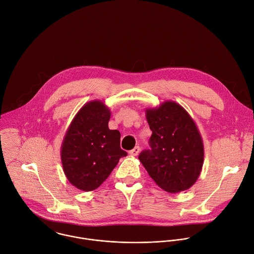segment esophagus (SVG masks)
Listing matches in <instances>:
<instances>
[{"mask_svg":"<svg viewBox=\"0 0 254 254\" xmlns=\"http://www.w3.org/2000/svg\"><path fill=\"white\" fill-rule=\"evenodd\" d=\"M140 152V148H139V146H135L132 150H130L129 151V154L131 155V156H136V155H138V153Z\"/></svg>","mask_w":254,"mask_h":254,"instance_id":"1","label":"esophagus"}]
</instances>
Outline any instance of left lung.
I'll use <instances>...</instances> for the list:
<instances>
[{
  "instance_id": "left-lung-1",
  "label": "left lung",
  "mask_w": 254,
  "mask_h": 254,
  "mask_svg": "<svg viewBox=\"0 0 254 254\" xmlns=\"http://www.w3.org/2000/svg\"><path fill=\"white\" fill-rule=\"evenodd\" d=\"M145 113L152 130L151 150L140 153L141 164L167 192L189 190L197 181L204 161L202 137L193 119L174 101L147 108Z\"/></svg>"
}]
</instances>
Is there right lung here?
Here are the masks:
<instances>
[{"mask_svg": "<svg viewBox=\"0 0 254 254\" xmlns=\"http://www.w3.org/2000/svg\"><path fill=\"white\" fill-rule=\"evenodd\" d=\"M111 111L100 100L88 102L72 119L61 146V160L67 181L76 189L99 188L127 153L121 149V133L110 129Z\"/></svg>", "mask_w": 254, "mask_h": 254, "instance_id": "1", "label": "right lung"}]
</instances>
